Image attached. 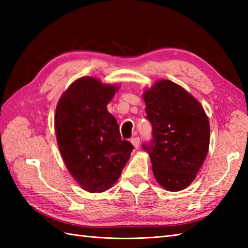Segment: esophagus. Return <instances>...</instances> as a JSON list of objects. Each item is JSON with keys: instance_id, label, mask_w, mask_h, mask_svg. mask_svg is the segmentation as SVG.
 <instances>
[{"instance_id": "1", "label": "esophagus", "mask_w": 248, "mask_h": 248, "mask_svg": "<svg viewBox=\"0 0 248 248\" xmlns=\"http://www.w3.org/2000/svg\"><path fill=\"white\" fill-rule=\"evenodd\" d=\"M131 143H132V145L135 147V148H139V147H140V140L139 136H136V138L131 139Z\"/></svg>"}]
</instances>
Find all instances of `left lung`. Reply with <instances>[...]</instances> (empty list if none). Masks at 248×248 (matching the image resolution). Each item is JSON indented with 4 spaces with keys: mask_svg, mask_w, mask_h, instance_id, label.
Returning <instances> with one entry per match:
<instances>
[{
    "mask_svg": "<svg viewBox=\"0 0 248 248\" xmlns=\"http://www.w3.org/2000/svg\"><path fill=\"white\" fill-rule=\"evenodd\" d=\"M154 140L144 144L157 183L167 191L186 188L207 156L210 124L203 108L191 93L170 80L144 92Z\"/></svg>",
    "mask_w": 248,
    "mask_h": 248,
    "instance_id": "1",
    "label": "left lung"
}]
</instances>
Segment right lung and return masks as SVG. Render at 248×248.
<instances>
[{
    "label": "right lung",
    "instance_id": "1",
    "mask_svg": "<svg viewBox=\"0 0 248 248\" xmlns=\"http://www.w3.org/2000/svg\"><path fill=\"white\" fill-rule=\"evenodd\" d=\"M118 88L84 77L67 88L56 107L54 125L62 160L89 193L112 187L134 148L121 140L117 120L107 108Z\"/></svg>",
    "mask_w": 248,
    "mask_h": 248
}]
</instances>
